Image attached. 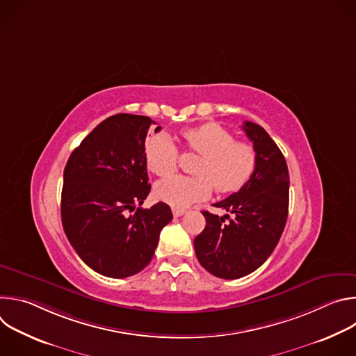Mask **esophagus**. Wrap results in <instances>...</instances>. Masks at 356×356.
Listing matches in <instances>:
<instances>
[{
    "label": "esophagus",
    "mask_w": 356,
    "mask_h": 356,
    "mask_svg": "<svg viewBox=\"0 0 356 356\" xmlns=\"http://www.w3.org/2000/svg\"><path fill=\"white\" fill-rule=\"evenodd\" d=\"M173 216L175 217H181L183 214H186V210H181V209H173Z\"/></svg>",
    "instance_id": "obj_1"
}]
</instances>
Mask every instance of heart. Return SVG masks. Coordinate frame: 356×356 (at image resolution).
Here are the masks:
<instances>
[{
  "instance_id": "heart-1",
  "label": "heart",
  "mask_w": 356,
  "mask_h": 356,
  "mask_svg": "<svg viewBox=\"0 0 356 356\" xmlns=\"http://www.w3.org/2000/svg\"><path fill=\"white\" fill-rule=\"evenodd\" d=\"M186 146L201 155L195 177L176 176L158 183L155 194L173 207H187L210 195L213 184L220 193H232L248 183L257 166V152L243 140H235L232 132L216 122H207L181 132ZM179 152L166 134L150 136L145 145L147 169L169 177L177 169Z\"/></svg>"
}]
</instances>
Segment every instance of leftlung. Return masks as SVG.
Segmentation results:
<instances>
[{
	"instance_id": "obj_1",
	"label": "left lung",
	"mask_w": 356,
	"mask_h": 356,
	"mask_svg": "<svg viewBox=\"0 0 356 356\" xmlns=\"http://www.w3.org/2000/svg\"><path fill=\"white\" fill-rule=\"evenodd\" d=\"M242 129L257 152V166L238 193L213 204L227 211L218 217L202 211L206 228L194 238L201 266L221 279L255 272L275 250L289 213L287 163L269 134L245 121Z\"/></svg>"
}]
</instances>
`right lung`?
<instances>
[{
  "label": "right lung",
  "instance_id": "1",
  "mask_svg": "<svg viewBox=\"0 0 356 356\" xmlns=\"http://www.w3.org/2000/svg\"><path fill=\"white\" fill-rule=\"evenodd\" d=\"M154 124L143 115H113L81 140L65 168L63 229L80 259L107 277L145 269L173 218L165 202L135 210L150 191L145 140ZM128 211L136 213L128 216Z\"/></svg>",
  "mask_w": 356,
  "mask_h": 356
}]
</instances>
